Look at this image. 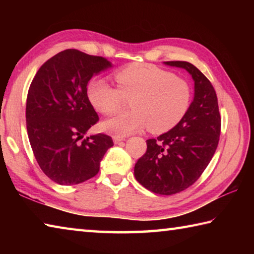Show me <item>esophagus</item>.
<instances>
[{
  "mask_svg": "<svg viewBox=\"0 0 254 254\" xmlns=\"http://www.w3.org/2000/svg\"><path fill=\"white\" fill-rule=\"evenodd\" d=\"M124 140H126V137H124V136H120V135H114L113 136L114 143H120L121 141H124Z\"/></svg>",
  "mask_w": 254,
  "mask_h": 254,
  "instance_id": "esophagus-1",
  "label": "esophagus"
}]
</instances>
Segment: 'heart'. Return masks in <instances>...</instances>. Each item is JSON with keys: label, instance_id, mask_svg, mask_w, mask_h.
I'll return each instance as SVG.
<instances>
[{"label": "heart", "instance_id": "b5f03b06", "mask_svg": "<svg viewBox=\"0 0 254 254\" xmlns=\"http://www.w3.org/2000/svg\"><path fill=\"white\" fill-rule=\"evenodd\" d=\"M118 88L106 79H94L87 86V97L97 112L111 115L131 98L132 110L102 123L105 131L127 135L148 126L152 133L171 130L182 121L191 102V88L186 80L148 64H132L115 72Z\"/></svg>", "mask_w": 254, "mask_h": 254}]
</instances>
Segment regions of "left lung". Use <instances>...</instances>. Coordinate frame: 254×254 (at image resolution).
I'll list each match as a JSON object with an SVG mask.
<instances>
[{
  "mask_svg": "<svg viewBox=\"0 0 254 254\" xmlns=\"http://www.w3.org/2000/svg\"><path fill=\"white\" fill-rule=\"evenodd\" d=\"M187 70L194 80V100L177 126L147 140L145 152L134 166L135 179L160 195H174L191 186L208 166L217 148L221 117L210 81L187 62H165Z\"/></svg>",
  "mask_w": 254,
  "mask_h": 254,
  "instance_id": "obj_1",
  "label": "left lung"
}]
</instances>
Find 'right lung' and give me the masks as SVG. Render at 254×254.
Instances as JSON below:
<instances>
[{
	"instance_id": "1",
	"label": "right lung",
	"mask_w": 254,
	"mask_h": 254,
	"mask_svg": "<svg viewBox=\"0 0 254 254\" xmlns=\"http://www.w3.org/2000/svg\"><path fill=\"white\" fill-rule=\"evenodd\" d=\"M112 63L76 49L57 54L40 67L27 97V130L41 170L59 185H77L98 171L112 137L84 134L98 121L87 97L93 76Z\"/></svg>"
}]
</instances>
